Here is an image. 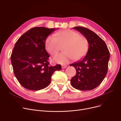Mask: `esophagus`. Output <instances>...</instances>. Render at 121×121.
Instances as JSON below:
<instances>
[{
    "label": "esophagus",
    "mask_w": 121,
    "mask_h": 121,
    "mask_svg": "<svg viewBox=\"0 0 121 121\" xmlns=\"http://www.w3.org/2000/svg\"><path fill=\"white\" fill-rule=\"evenodd\" d=\"M67 67V66H66V65H62V69H65V68H66Z\"/></svg>",
    "instance_id": "34e87169"
}]
</instances>
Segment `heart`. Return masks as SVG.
<instances>
[{
  "instance_id": "1",
  "label": "heart",
  "mask_w": 121,
  "mask_h": 121,
  "mask_svg": "<svg viewBox=\"0 0 121 121\" xmlns=\"http://www.w3.org/2000/svg\"><path fill=\"white\" fill-rule=\"evenodd\" d=\"M64 51L55 55L53 60L61 64H65L74 59L78 60L87 53L89 48V42L87 38L80 35L78 32L66 29L60 31L54 35H49L45 41V46L48 52L54 55L58 53L61 46Z\"/></svg>"
}]
</instances>
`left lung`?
Instances as JSON below:
<instances>
[{
	"instance_id": "1",
	"label": "left lung",
	"mask_w": 121,
	"mask_h": 121,
	"mask_svg": "<svg viewBox=\"0 0 121 121\" xmlns=\"http://www.w3.org/2000/svg\"><path fill=\"white\" fill-rule=\"evenodd\" d=\"M73 29L88 39L89 48L84 58L70 65L77 71L71 83L79 90H93L102 82L107 74L110 58L109 50L104 41L91 30L81 26Z\"/></svg>"
}]
</instances>
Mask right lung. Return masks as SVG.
Segmentation results:
<instances>
[{
  "label": "right lung",
  "instance_id": "obj_1",
  "mask_svg": "<svg viewBox=\"0 0 121 121\" xmlns=\"http://www.w3.org/2000/svg\"><path fill=\"white\" fill-rule=\"evenodd\" d=\"M56 30L36 27L24 33L16 43L11 56L14 74L20 83L27 89L40 90L50 83L55 71L60 65L50 66L49 55L46 50L47 37Z\"/></svg>",
  "mask_w": 121,
  "mask_h": 121
}]
</instances>
